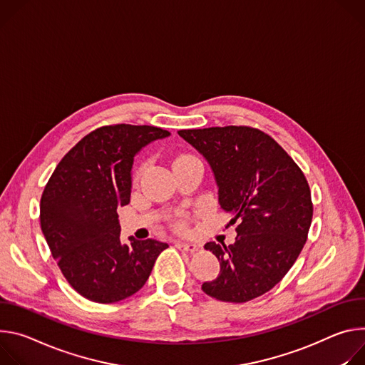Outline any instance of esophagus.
Returning <instances> with one entry per match:
<instances>
[{"label":"esophagus","instance_id":"1","mask_svg":"<svg viewBox=\"0 0 365 365\" xmlns=\"http://www.w3.org/2000/svg\"><path fill=\"white\" fill-rule=\"evenodd\" d=\"M175 247L180 250V251H185V252H190V254H195L200 251V247L195 245V244H185V242H175Z\"/></svg>","mask_w":365,"mask_h":365}]
</instances>
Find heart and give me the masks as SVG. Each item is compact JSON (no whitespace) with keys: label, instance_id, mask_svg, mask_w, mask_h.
<instances>
[{"label":"heart","instance_id":"obj_1","mask_svg":"<svg viewBox=\"0 0 365 365\" xmlns=\"http://www.w3.org/2000/svg\"><path fill=\"white\" fill-rule=\"evenodd\" d=\"M185 156H191V155H182V156H180V158H185ZM180 158H178V159H180ZM142 173H143V168L138 170L136 174H135V180H139L140 175H142ZM177 229H178V230H185V223H184V222H180V223L177 225Z\"/></svg>","mask_w":365,"mask_h":365}]
</instances>
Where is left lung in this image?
Listing matches in <instances>:
<instances>
[{"instance_id": "left-lung-1", "label": "left lung", "mask_w": 365, "mask_h": 365, "mask_svg": "<svg viewBox=\"0 0 365 365\" xmlns=\"http://www.w3.org/2000/svg\"><path fill=\"white\" fill-rule=\"evenodd\" d=\"M207 159L219 203L235 217V244L207 242L220 274L203 292L220 302L245 303L269 292L300 255L313 217L310 188L293 158L269 135L250 126L178 130Z\"/></svg>"}]
</instances>
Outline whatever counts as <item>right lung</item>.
<instances>
[{
    "mask_svg": "<svg viewBox=\"0 0 365 365\" xmlns=\"http://www.w3.org/2000/svg\"><path fill=\"white\" fill-rule=\"evenodd\" d=\"M155 126L110 125L81 139L56 165L42 198L40 226L71 287L96 303L139 292L168 244L120 242L117 209L129 205L135 155L167 138Z\"/></svg>",
    "mask_w": 365,
    "mask_h": 365,
    "instance_id": "right-lung-1",
    "label": "right lung"
}]
</instances>
